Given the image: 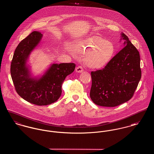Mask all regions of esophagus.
Masks as SVG:
<instances>
[{
  "label": "esophagus",
  "instance_id": "1",
  "mask_svg": "<svg viewBox=\"0 0 154 154\" xmlns=\"http://www.w3.org/2000/svg\"><path fill=\"white\" fill-rule=\"evenodd\" d=\"M83 70H83V68H82V67L81 66H77V67H76V69H75V71L77 72H82Z\"/></svg>",
  "mask_w": 154,
  "mask_h": 154
}]
</instances>
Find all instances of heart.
<instances>
[{
  "label": "heart",
  "mask_w": 154,
  "mask_h": 154,
  "mask_svg": "<svg viewBox=\"0 0 154 154\" xmlns=\"http://www.w3.org/2000/svg\"><path fill=\"white\" fill-rule=\"evenodd\" d=\"M72 50L79 54L87 53L85 63L94 69L105 66L115 52L112 43L100 36H95L77 41L72 46Z\"/></svg>",
  "instance_id": "b5f03b06"
}]
</instances>
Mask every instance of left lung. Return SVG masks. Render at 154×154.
Here are the masks:
<instances>
[{"label": "left lung", "mask_w": 154, "mask_h": 154, "mask_svg": "<svg viewBox=\"0 0 154 154\" xmlns=\"http://www.w3.org/2000/svg\"><path fill=\"white\" fill-rule=\"evenodd\" d=\"M124 48L101 70L91 72V100L97 105L115 107L130 100L141 77L139 52L122 33Z\"/></svg>", "instance_id": "8db88e82"}]
</instances>
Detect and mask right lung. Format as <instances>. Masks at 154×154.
Instances as JSON below:
<instances>
[{"instance_id":"obj_1","label":"right lung","mask_w":154,"mask_h":154,"mask_svg":"<svg viewBox=\"0 0 154 154\" xmlns=\"http://www.w3.org/2000/svg\"><path fill=\"white\" fill-rule=\"evenodd\" d=\"M42 36L40 32L33 31L22 40L14 51L10 66L11 79L17 94L28 102L39 106L50 105L59 98L63 82L75 67L73 63L53 64L41 78L31 77L27 60Z\"/></svg>"}]
</instances>
